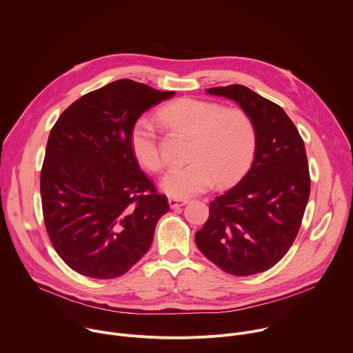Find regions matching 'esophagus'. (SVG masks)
Listing matches in <instances>:
<instances>
[{"instance_id":"1","label":"esophagus","mask_w":353,"mask_h":353,"mask_svg":"<svg viewBox=\"0 0 353 353\" xmlns=\"http://www.w3.org/2000/svg\"><path fill=\"white\" fill-rule=\"evenodd\" d=\"M188 203L187 199H180V198H169V205L172 210L174 208H179V207H183Z\"/></svg>"}]
</instances>
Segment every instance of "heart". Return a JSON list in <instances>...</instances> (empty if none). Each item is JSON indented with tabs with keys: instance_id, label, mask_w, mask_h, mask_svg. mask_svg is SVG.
<instances>
[{
	"instance_id": "1",
	"label": "heart",
	"mask_w": 353,
	"mask_h": 353,
	"mask_svg": "<svg viewBox=\"0 0 353 353\" xmlns=\"http://www.w3.org/2000/svg\"><path fill=\"white\" fill-rule=\"evenodd\" d=\"M158 116L165 125L191 137L188 163L169 169L161 180V188L170 196L181 199L196 195L207 191L214 181L226 184L253 158L256 128L241 109L181 97L162 108ZM130 139L139 163L150 172H159L163 159L155 125L148 119H139Z\"/></svg>"
}]
</instances>
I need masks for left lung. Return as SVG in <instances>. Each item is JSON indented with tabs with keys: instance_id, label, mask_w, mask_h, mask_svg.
<instances>
[{
	"instance_id": "left-lung-1",
	"label": "left lung",
	"mask_w": 353,
	"mask_h": 353,
	"mask_svg": "<svg viewBox=\"0 0 353 353\" xmlns=\"http://www.w3.org/2000/svg\"><path fill=\"white\" fill-rule=\"evenodd\" d=\"M207 93L233 100L250 116L256 150L241 180L210 204L195 243L228 274L264 272L288 253L305 215L310 195L305 142L282 108L247 86L210 88Z\"/></svg>"
}]
</instances>
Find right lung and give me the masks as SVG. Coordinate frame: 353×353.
Listing matches in <instances>:
<instances>
[{"label":"right lung","instance_id":"right-lung-1","mask_svg":"<svg viewBox=\"0 0 353 353\" xmlns=\"http://www.w3.org/2000/svg\"><path fill=\"white\" fill-rule=\"evenodd\" d=\"M173 94L119 79L79 97L50 132L40 174L46 230L81 275L121 276L152 244L169 203L139 169L130 138L142 113Z\"/></svg>","mask_w":353,"mask_h":353}]
</instances>
